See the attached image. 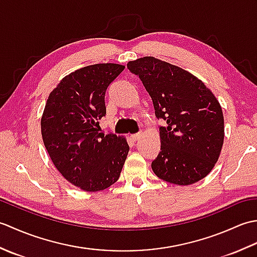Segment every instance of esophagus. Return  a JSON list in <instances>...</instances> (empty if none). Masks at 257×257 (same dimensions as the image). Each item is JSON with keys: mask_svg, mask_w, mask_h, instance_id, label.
Masks as SVG:
<instances>
[{"mask_svg": "<svg viewBox=\"0 0 257 257\" xmlns=\"http://www.w3.org/2000/svg\"><path fill=\"white\" fill-rule=\"evenodd\" d=\"M140 138H141V134H140V133H139V134L132 135V139H133L134 141H138Z\"/></svg>", "mask_w": 257, "mask_h": 257, "instance_id": "34e87169", "label": "esophagus"}]
</instances>
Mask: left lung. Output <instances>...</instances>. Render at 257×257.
I'll list each match as a JSON object with an SVG mask.
<instances>
[{
	"label": "left lung",
	"instance_id": "left-lung-1",
	"mask_svg": "<svg viewBox=\"0 0 257 257\" xmlns=\"http://www.w3.org/2000/svg\"><path fill=\"white\" fill-rule=\"evenodd\" d=\"M139 76L154 102L161 151L152 161L155 174L169 183L190 185L209 174L224 141L222 107L202 80L176 65L145 56L127 64Z\"/></svg>",
	"mask_w": 257,
	"mask_h": 257
}]
</instances>
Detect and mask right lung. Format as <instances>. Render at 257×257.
Returning a JSON list of instances; mask_svg holds the SVG:
<instances>
[{"mask_svg": "<svg viewBox=\"0 0 257 257\" xmlns=\"http://www.w3.org/2000/svg\"><path fill=\"white\" fill-rule=\"evenodd\" d=\"M123 69L120 64H95L65 76L42 114L43 143L52 162L69 183L86 192L112 185L127 159L124 137L98 133V119L106 114V90Z\"/></svg>", "mask_w": 257, "mask_h": 257, "instance_id": "obj_1", "label": "right lung"}]
</instances>
